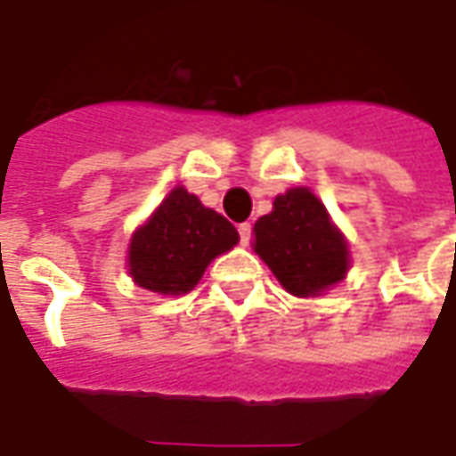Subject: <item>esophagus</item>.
<instances>
[{
	"instance_id": "esophagus-1",
	"label": "esophagus",
	"mask_w": 456,
	"mask_h": 456,
	"mask_svg": "<svg viewBox=\"0 0 456 456\" xmlns=\"http://www.w3.org/2000/svg\"><path fill=\"white\" fill-rule=\"evenodd\" d=\"M240 241L247 247L249 241H252V224L249 222H244V224H240Z\"/></svg>"
}]
</instances>
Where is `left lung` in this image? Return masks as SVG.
<instances>
[{
	"instance_id": "8db88e82",
	"label": "left lung",
	"mask_w": 456,
	"mask_h": 456,
	"mask_svg": "<svg viewBox=\"0 0 456 456\" xmlns=\"http://www.w3.org/2000/svg\"><path fill=\"white\" fill-rule=\"evenodd\" d=\"M254 252L294 297H317L345 280L349 269L342 232L306 187L280 194L272 212L256 219Z\"/></svg>"
}]
</instances>
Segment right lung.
<instances>
[{"instance_id":"right-lung-1","label":"right lung","mask_w":456,"mask_h":456,"mask_svg":"<svg viewBox=\"0 0 456 456\" xmlns=\"http://www.w3.org/2000/svg\"><path fill=\"white\" fill-rule=\"evenodd\" d=\"M237 241L240 234L232 222L207 209L184 187H175L150 222L132 234L129 274L142 289L167 297L187 294L209 262Z\"/></svg>"}]
</instances>
